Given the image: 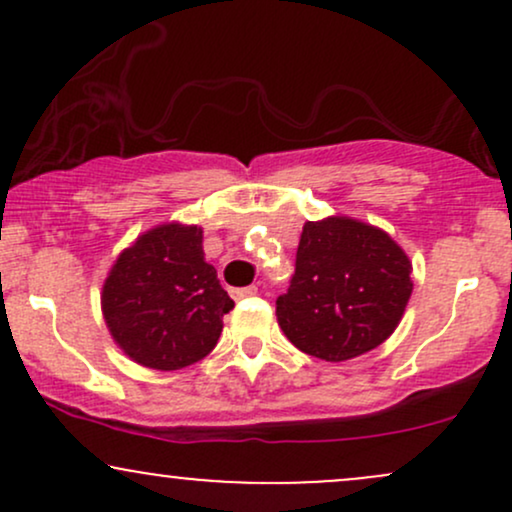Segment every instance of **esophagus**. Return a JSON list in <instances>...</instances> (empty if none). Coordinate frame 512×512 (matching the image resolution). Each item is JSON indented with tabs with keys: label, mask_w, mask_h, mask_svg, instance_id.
<instances>
[{
	"label": "esophagus",
	"mask_w": 512,
	"mask_h": 512,
	"mask_svg": "<svg viewBox=\"0 0 512 512\" xmlns=\"http://www.w3.org/2000/svg\"><path fill=\"white\" fill-rule=\"evenodd\" d=\"M231 296L240 301V298H250V296H257V286H243V289H233Z\"/></svg>",
	"instance_id": "obj_1"
}]
</instances>
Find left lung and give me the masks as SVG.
Returning a JSON list of instances; mask_svg holds the SVG:
<instances>
[{
    "label": "left lung",
    "instance_id": "left-lung-1",
    "mask_svg": "<svg viewBox=\"0 0 512 512\" xmlns=\"http://www.w3.org/2000/svg\"><path fill=\"white\" fill-rule=\"evenodd\" d=\"M409 274V257L380 228L346 216L308 221L276 320L305 354L349 361L395 332L414 289Z\"/></svg>",
    "mask_w": 512,
    "mask_h": 512
}]
</instances>
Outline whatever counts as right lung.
Here are the masks:
<instances>
[{"instance_id":"add662e5","label":"right lung","mask_w":512,"mask_h":512,"mask_svg":"<svg viewBox=\"0 0 512 512\" xmlns=\"http://www.w3.org/2000/svg\"><path fill=\"white\" fill-rule=\"evenodd\" d=\"M233 301L204 260L202 228L168 223L117 257L103 286V315L120 349L156 370L202 361Z\"/></svg>"}]
</instances>
